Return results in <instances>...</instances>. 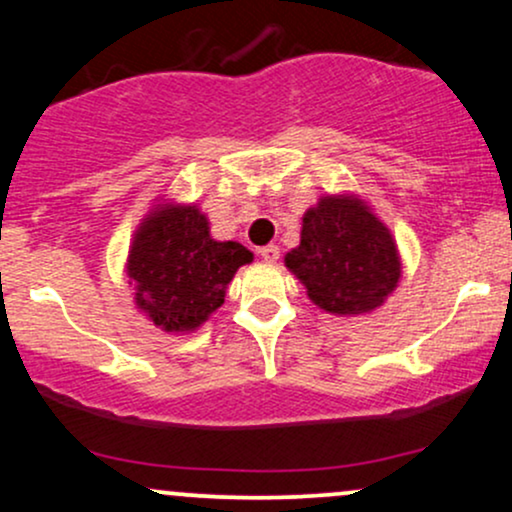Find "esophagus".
<instances>
[{
    "instance_id": "34e87169",
    "label": "esophagus",
    "mask_w": 512,
    "mask_h": 512,
    "mask_svg": "<svg viewBox=\"0 0 512 512\" xmlns=\"http://www.w3.org/2000/svg\"><path fill=\"white\" fill-rule=\"evenodd\" d=\"M257 252H260V257H262L264 262H276V260H279V245H274V243L264 245V248H260Z\"/></svg>"
}]
</instances>
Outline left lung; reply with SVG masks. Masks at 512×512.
<instances>
[{
    "mask_svg": "<svg viewBox=\"0 0 512 512\" xmlns=\"http://www.w3.org/2000/svg\"><path fill=\"white\" fill-rule=\"evenodd\" d=\"M284 264L317 308L344 317L378 310L402 279L395 236L356 192L325 195L305 209L301 243Z\"/></svg>",
    "mask_w": 512,
    "mask_h": 512,
    "instance_id": "1",
    "label": "left lung"
}]
</instances>
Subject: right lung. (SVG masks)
Wrapping results in <instances>:
<instances>
[{
  "instance_id": "1",
  "label": "right lung",
  "mask_w": 512,
  "mask_h": 512,
  "mask_svg": "<svg viewBox=\"0 0 512 512\" xmlns=\"http://www.w3.org/2000/svg\"><path fill=\"white\" fill-rule=\"evenodd\" d=\"M252 260L245 245L211 236L195 202L161 195L129 240L125 276L146 320L168 334H190L221 308L233 276Z\"/></svg>"
}]
</instances>
